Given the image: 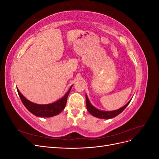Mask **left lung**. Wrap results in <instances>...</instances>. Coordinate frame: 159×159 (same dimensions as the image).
<instances>
[{
    "mask_svg": "<svg viewBox=\"0 0 159 159\" xmlns=\"http://www.w3.org/2000/svg\"><path fill=\"white\" fill-rule=\"evenodd\" d=\"M85 98H86V107H87V109L88 111L94 117H98L100 119H105L113 118L115 117H116L117 115L121 113L127 107L130 102H131V101H129V102L125 105V106L117 110L112 111H100L98 109L95 108L93 105L90 103L88 96L86 95H85Z\"/></svg>",
    "mask_w": 159,
    "mask_h": 159,
    "instance_id": "left-lung-1",
    "label": "left lung"
}]
</instances>
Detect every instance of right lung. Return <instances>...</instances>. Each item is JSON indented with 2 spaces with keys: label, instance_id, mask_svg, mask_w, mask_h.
Returning <instances> with one entry per match:
<instances>
[{
  "label": "right lung",
  "instance_id": "1",
  "mask_svg": "<svg viewBox=\"0 0 159 159\" xmlns=\"http://www.w3.org/2000/svg\"><path fill=\"white\" fill-rule=\"evenodd\" d=\"M71 86L68 92L66 93V94L61 99L53 103L46 105H39L34 103L24 97V96L20 93V91L18 90V88L17 91L19 96H20V98L22 101V103L30 112H31L32 114L38 117H50L54 116V115H58L64 110V109L66 107L68 96L71 89Z\"/></svg>",
  "mask_w": 159,
  "mask_h": 159
}]
</instances>
